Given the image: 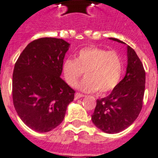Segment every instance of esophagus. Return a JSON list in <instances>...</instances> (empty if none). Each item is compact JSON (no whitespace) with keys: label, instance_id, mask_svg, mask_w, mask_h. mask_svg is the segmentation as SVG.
<instances>
[{"label":"esophagus","instance_id":"esophagus-1","mask_svg":"<svg viewBox=\"0 0 158 158\" xmlns=\"http://www.w3.org/2000/svg\"><path fill=\"white\" fill-rule=\"evenodd\" d=\"M82 97H84V95L82 94H80V93H78V92L75 93V100L79 99V98H82Z\"/></svg>","mask_w":158,"mask_h":158}]
</instances>
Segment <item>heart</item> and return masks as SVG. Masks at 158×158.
Returning a JSON list of instances; mask_svg holds the SVG:
<instances>
[{"mask_svg":"<svg viewBox=\"0 0 158 158\" xmlns=\"http://www.w3.org/2000/svg\"><path fill=\"white\" fill-rule=\"evenodd\" d=\"M123 58L114 51H107L97 47L81 49L75 60L67 59L62 65L66 82L75 87L85 72V78L79 88L86 92L98 91L105 94L117 87L123 72Z\"/></svg>","mask_w":158,"mask_h":158,"instance_id":"1","label":"heart"}]
</instances>
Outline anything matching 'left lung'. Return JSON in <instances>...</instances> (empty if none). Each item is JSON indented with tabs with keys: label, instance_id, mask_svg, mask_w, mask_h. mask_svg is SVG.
<instances>
[{
	"label": "left lung",
	"instance_id": "obj_1",
	"mask_svg": "<svg viewBox=\"0 0 158 158\" xmlns=\"http://www.w3.org/2000/svg\"><path fill=\"white\" fill-rule=\"evenodd\" d=\"M125 44L115 38H110ZM127 73L108 96L97 99L91 120L103 132L117 134L133 124L143 105L145 71L135 51L127 46Z\"/></svg>",
	"mask_w": 158,
	"mask_h": 158
}]
</instances>
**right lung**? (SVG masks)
I'll use <instances>...</instances> for the list:
<instances>
[{
    "instance_id": "1",
    "label": "right lung",
    "mask_w": 158,
    "mask_h": 158,
    "mask_svg": "<svg viewBox=\"0 0 158 158\" xmlns=\"http://www.w3.org/2000/svg\"><path fill=\"white\" fill-rule=\"evenodd\" d=\"M70 44L44 37L27 45L15 64L13 105L24 124L46 133L62 123L75 90L60 78Z\"/></svg>"
}]
</instances>
